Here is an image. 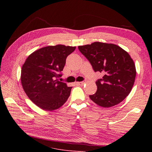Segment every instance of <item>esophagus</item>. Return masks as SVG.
<instances>
[{
    "mask_svg": "<svg viewBox=\"0 0 152 152\" xmlns=\"http://www.w3.org/2000/svg\"><path fill=\"white\" fill-rule=\"evenodd\" d=\"M85 83H86V81H81V82H77V84L78 85L83 86Z\"/></svg>",
    "mask_w": 152,
    "mask_h": 152,
    "instance_id": "34e87169",
    "label": "esophagus"
}]
</instances>
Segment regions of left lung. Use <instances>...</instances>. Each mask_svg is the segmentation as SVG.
Returning a JSON list of instances; mask_svg holds the SVG:
<instances>
[{
	"label": "left lung",
	"mask_w": 152,
	"mask_h": 152,
	"mask_svg": "<svg viewBox=\"0 0 152 152\" xmlns=\"http://www.w3.org/2000/svg\"><path fill=\"white\" fill-rule=\"evenodd\" d=\"M78 49L95 72L104 75L95 82L97 90L89 95L90 99L104 108L121 102L131 92L136 75L134 61L129 53L115 44L99 42L78 46Z\"/></svg>",
	"instance_id": "left-lung-1"
}]
</instances>
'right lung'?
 Masks as SVG:
<instances>
[{"label":"right lung","instance_id":"right-lung-1","mask_svg":"<svg viewBox=\"0 0 152 152\" xmlns=\"http://www.w3.org/2000/svg\"><path fill=\"white\" fill-rule=\"evenodd\" d=\"M76 47L57 45L32 53L21 69V82L29 99L44 110L61 107L70 95L72 87L59 81L68 56Z\"/></svg>","mask_w":152,"mask_h":152}]
</instances>
